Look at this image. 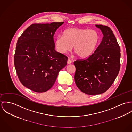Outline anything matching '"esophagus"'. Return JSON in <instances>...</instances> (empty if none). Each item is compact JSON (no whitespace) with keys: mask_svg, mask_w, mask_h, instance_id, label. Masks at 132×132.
I'll return each instance as SVG.
<instances>
[{"mask_svg":"<svg viewBox=\"0 0 132 132\" xmlns=\"http://www.w3.org/2000/svg\"><path fill=\"white\" fill-rule=\"evenodd\" d=\"M71 62H72V61H71V60L70 59H68V60H67V64H71Z\"/></svg>","mask_w":132,"mask_h":132,"instance_id":"esophagus-1","label":"esophagus"}]
</instances>
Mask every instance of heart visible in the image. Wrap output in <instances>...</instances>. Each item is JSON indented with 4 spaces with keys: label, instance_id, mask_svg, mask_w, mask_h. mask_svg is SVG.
I'll list each match as a JSON object with an SVG mask.
<instances>
[{
    "label": "heart",
    "instance_id": "1",
    "mask_svg": "<svg viewBox=\"0 0 132 132\" xmlns=\"http://www.w3.org/2000/svg\"><path fill=\"white\" fill-rule=\"evenodd\" d=\"M99 41V34L95 30L71 28L65 30L63 36L56 37L55 45L57 51L63 54L71 51L73 46L79 57L86 58L94 53Z\"/></svg>",
    "mask_w": 132,
    "mask_h": 132
}]
</instances>
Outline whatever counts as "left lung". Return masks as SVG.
<instances>
[{
    "label": "left lung",
    "mask_w": 132,
    "mask_h": 132,
    "mask_svg": "<svg viewBox=\"0 0 132 132\" xmlns=\"http://www.w3.org/2000/svg\"><path fill=\"white\" fill-rule=\"evenodd\" d=\"M103 35L94 53L85 60L74 62L75 82L83 93L96 95L105 92L113 83L120 69V50L111 29L96 25Z\"/></svg>",
    "instance_id": "obj_1"
}]
</instances>
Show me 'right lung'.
Wrapping results in <instances>:
<instances>
[{
    "label": "right lung",
    "instance_id": "right-lung-1",
    "mask_svg": "<svg viewBox=\"0 0 132 132\" xmlns=\"http://www.w3.org/2000/svg\"><path fill=\"white\" fill-rule=\"evenodd\" d=\"M64 22L33 24L19 38L14 57L18 78L26 88L37 93L53 87L68 58L55 50L54 35Z\"/></svg>",
    "mask_w": 132,
    "mask_h": 132
}]
</instances>
